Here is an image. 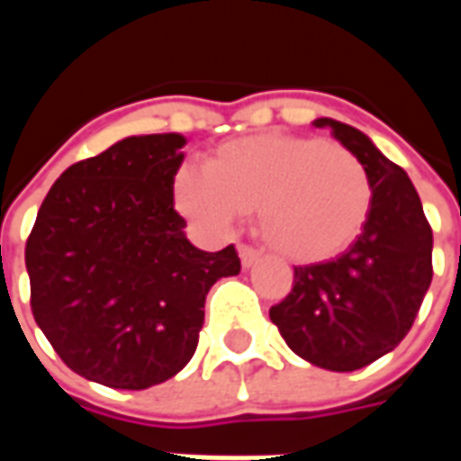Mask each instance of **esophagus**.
<instances>
[{
	"instance_id": "34e87169",
	"label": "esophagus",
	"mask_w": 461,
	"mask_h": 461,
	"mask_svg": "<svg viewBox=\"0 0 461 461\" xmlns=\"http://www.w3.org/2000/svg\"><path fill=\"white\" fill-rule=\"evenodd\" d=\"M240 259H241V267H244V269H251V267H254V264H257L261 257H259V251H257V249H251V247H247V244H241V247H240Z\"/></svg>"
}]
</instances>
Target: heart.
Here are the masks:
<instances>
[{"instance_id":"obj_1","label":"heart","mask_w":461,"mask_h":461,"mask_svg":"<svg viewBox=\"0 0 461 461\" xmlns=\"http://www.w3.org/2000/svg\"><path fill=\"white\" fill-rule=\"evenodd\" d=\"M175 207L212 231L257 210L264 244L296 264H319L353 247L373 207V185L353 152L323 138L261 132L212 150L204 172L182 167Z\"/></svg>"}]
</instances>
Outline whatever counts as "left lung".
<instances>
[{"label": "left lung", "instance_id": "left-lung-1", "mask_svg": "<svg viewBox=\"0 0 461 461\" xmlns=\"http://www.w3.org/2000/svg\"><path fill=\"white\" fill-rule=\"evenodd\" d=\"M316 128L356 155L373 185V207L340 257L294 267V289L271 306L286 346L311 366L350 373L390 353L412 329L432 281V227L407 172L353 125L316 118Z\"/></svg>", "mask_w": 461, "mask_h": 461}]
</instances>
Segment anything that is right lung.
I'll use <instances>...</instances> for the list:
<instances>
[{"instance_id":"add662e5","label":"right lung","mask_w":461,"mask_h":461,"mask_svg":"<svg viewBox=\"0 0 461 461\" xmlns=\"http://www.w3.org/2000/svg\"><path fill=\"white\" fill-rule=\"evenodd\" d=\"M180 132L122 138L54 182L26 240L32 313L74 373L115 390L160 385L190 363L204 299L241 269L234 244L185 237L172 180Z\"/></svg>"}]
</instances>
